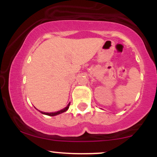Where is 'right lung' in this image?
I'll return each instance as SVG.
<instances>
[{
    "label": "right lung",
    "instance_id": "right-lung-1",
    "mask_svg": "<svg viewBox=\"0 0 157 157\" xmlns=\"http://www.w3.org/2000/svg\"><path fill=\"white\" fill-rule=\"evenodd\" d=\"M69 105H70V103H68V105L66 106V108L60 110V111H57V112H52V113H46V112H43V111H40L41 113H44V114H46V115H48V116H55V115H57V114H60L61 113H63L65 111H66L68 109V108H69Z\"/></svg>",
    "mask_w": 157,
    "mask_h": 157
}]
</instances>
